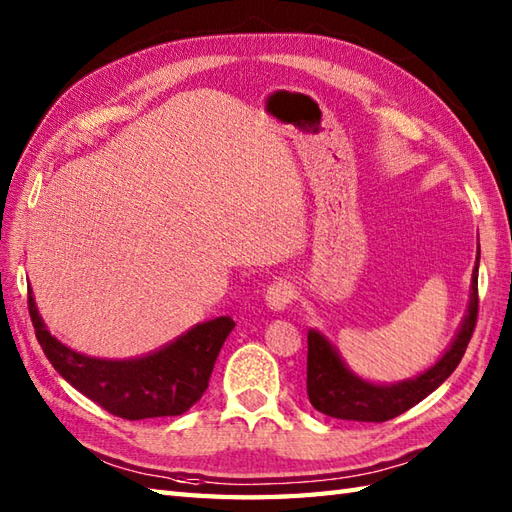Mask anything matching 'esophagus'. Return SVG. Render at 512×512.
I'll use <instances>...</instances> for the list:
<instances>
[{
  "label": "esophagus",
  "mask_w": 512,
  "mask_h": 512,
  "mask_svg": "<svg viewBox=\"0 0 512 512\" xmlns=\"http://www.w3.org/2000/svg\"><path fill=\"white\" fill-rule=\"evenodd\" d=\"M295 299V286L288 279H277L266 288V303L270 310H286Z\"/></svg>",
  "instance_id": "34e87169"
}]
</instances>
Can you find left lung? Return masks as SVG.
Listing matches in <instances>:
<instances>
[{
  "mask_svg": "<svg viewBox=\"0 0 512 512\" xmlns=\"http://www.w3.org/2000/svg\"><path fill=\"white\" fill-rule=\"evenodd\" d=\"M477 266H480V250H477ZM477 266L473 270L471 303L469 314L462 323V330L455 336L449 352L433 365L429 372L398 385H372L347 372L339 354L323 339L319 332H308V398L310 405L339 420L358 422H385L400 416L422 398H427L433 389H438L447 380L453 369L460 365L471 336L475 332L477 310Z\"/></svg>",
  "mask_w": 512,
  "mask_h": 512,
  "instance_id": "1",
  "label": "left lung"
}]
</instances>
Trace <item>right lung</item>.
Returning a JSON list of instances; mask_svg holds the SVG:
<instances>
[{"label":"right lung","mask_w":512,"mask_h":512,"mask_svg":"<svg viewBox=\"0 0 512 512\" xmlns=\"http://www.w3.org/2000/svg\"><path fill=\"white\" fill-rule=\"evenodd\" d=\"M28 312L52 367L83 396L125 420L180 416L193 407L209 387L215 358L235 328L231 317H217L147 356L105 361L72 352L50 336L32 292H28Z\"/></svg>","instance_id":"add662e5"}]
</instances>
